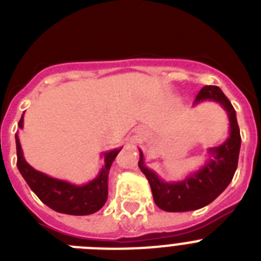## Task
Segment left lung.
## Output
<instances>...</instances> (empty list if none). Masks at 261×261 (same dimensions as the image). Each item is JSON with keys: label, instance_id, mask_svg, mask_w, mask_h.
Returning <instances> with one entry per match:
<instances>
[{"label": "left lung", "instance_id": "obj_1", "mask_svg": "<svg viewBox=\"0 0 261 261\" xmlns=\"http://www.w3.org/2000/svg\"><path fill=\"white\" fill-rule=\"evenodd\" d=\"M204 100L220 103L227 112L230 126L227 140L220 146L208 149V161L197 171L184 177L183 180L165 181L156 172L145 166L144 153L140 149L138 167L150 184L154 202L162 211L190 212L204 208L226 190L237 171L241 150V132L234 107L222 90L217 86L202 87L193 106Z\"/></svg>", "mask_w": 261, "mask_h": 261}]
</instances>
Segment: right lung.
<instances>
[{
	"mask_svg": "<svg viewBox=\"0 0 261 261\" xmlns=\"http://www.w3.org/2000/svg\"><path fill=\"white\" fill-rule=\"evenodd\" d=\"M18 126L20 129L23 128V115ZM15 144H17L18 170L24 177L32 192L50 209L70 216H87L98 212L106 204L108 196V172L121 147L102 153L105 165L102 166L96 177H94L89 183L77 186L66 180L48 176L47 174H43L31 167L23 156L18 135H15Z\"/></svg>",
	"mask_w": 261,
	"mask_h": 261,
	"instance_id": "obj_1",
	"label": "right lung"
}]
</instances>
